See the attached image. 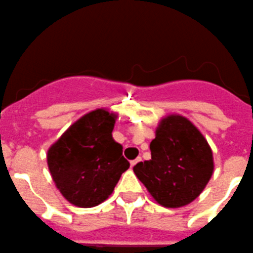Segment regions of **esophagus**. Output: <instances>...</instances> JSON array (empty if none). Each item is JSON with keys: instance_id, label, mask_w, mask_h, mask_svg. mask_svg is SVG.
<instances>
[{"instance_id": "esophagus-1", "label": "esophagus", "mask_w": 253, "mask_h": 253, "mask_svg": "<svg viewBox=\"0 0 253 253\" xmlns=\"http://www.w3.org/2000/svg\"><path fill=\"white\" fill-rule=\"evenodd\" d=\"M140 160H141L140 158H136L135 160H131V161H130V167H131V168H134V167H135L136 164H138V163H139V161H140Z\"/></svg>"}]
</instances>
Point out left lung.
<instances>
[{
  "label": "left lung",
  "mask_w": 253,
  "mask_h": 253,
  "mask_svg": "<svg viewBox=\"0 0 253 253\" xmlns=\"http://www.w3.org/2000/svg\"><path fill=\"white\" fill-rule=\"evenodd\" d=\"M150 151V160L138 163L133 170L151 196L165 208H180L194 201L212 175L210 145L181 115L161 120Z\"/></svg>",
  "instance_id": "1"
}]
</instances>
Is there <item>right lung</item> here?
Wrapping results in <instances>:
<instances>
[{"label": "right lung", "mask_w": 253, "mask_h": 253, "mask_svg": "<svg viewBox=\"0 0 253 253\" xmlns=\"http://www.w3.org/2000/svg\"><path fill=\"white\" fill-rule=\"evenodd\" d=\"M115 118L105 109L93 110L72 124L48 150L53 181L78 208L103 203L130 167L123 146L112 136Z\"/></svg>", "instance_id": "obj_1"}]
</instances>
